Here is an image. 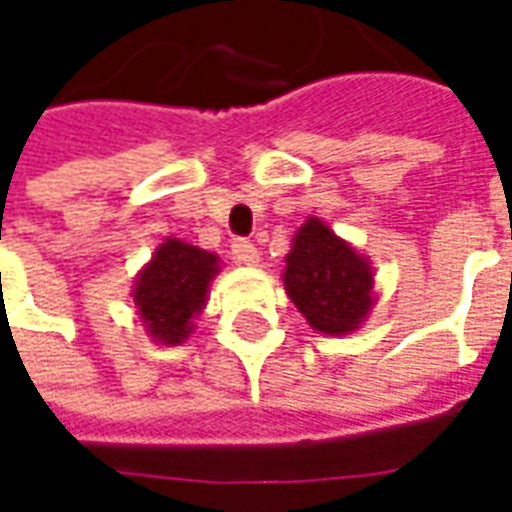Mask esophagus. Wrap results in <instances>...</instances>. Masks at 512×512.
<instances>
[{"mask_svg": "<svg viewBox=\"0 0 512 512\" xmlns=\"http://www.w3.org/2000/svg\"><path fill=\"white\" fill-rule=\"evenodd\" d=\"M230 257H233V263H238V266H257L260 252H257V246L252 244V241H246V238H233V241H230Z\"/></svg>", "mask_w": 512, "mask_h": 512, "instance_id": "34e87169", "label": "esophagus"}]
</instances>
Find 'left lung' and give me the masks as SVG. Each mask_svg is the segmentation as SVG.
<instances>
[{
	"mask_svg": "<svg viewBox=\"0 0 512 512\" xmlns=\"http://www.w3.org/2000/svg\"><path fill=\"white\" fill-rule=\"evenodd\" d=\"M285 263L288 296L312 329L354 332L373 304V274L365 260L321 219H307Z\"/></svg>",
	"mask_w": 512,
	"mask_h": 512,
	"instance_id": "obj_1",
	"label": "left lung"
}]
</instances>
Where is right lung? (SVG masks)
Here are the masks:
<instances>
[{
	"mask_svg": "<svg viewBox=\"0 0 512 512\" xmlns=\"http://www.w3.org/2000/svg\"><path fill=\"white\" fill-rule=\"evenodd\" d=\"M216 274V255L169 238L158 246L153 263L139 274L134 304L147 332L167 345L189 337L191 318L202 310L208 282Z\"/></svg>",
	"mask_w": 512,
	"mask_h": 512,
	"instance_id": "add662e5",
	"label": "right lung"
}]
</instances>
